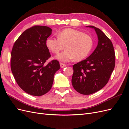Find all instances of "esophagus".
Returning <instances> with one entry per match:
<instances>
[{
  "instance_id": "34e87169",
  "label": "esophagus",
  "mask_w": 129,
  "mask_h": 129,
  "mask_svg": "<svg viewBox=\"0 0 129 129\" xmlns=\"http://www.w3.org/2000/svg\"><path fill=\"white\" fill-rule=\"evenodd\" d=\"M60 65L61 68H64L65 67H66V66H67V65H66V64H64L63 63H61L60 64Z\"/></svg>"
}]
</instances>
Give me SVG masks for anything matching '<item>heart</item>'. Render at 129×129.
Returning a JSON list of instances; mask_svg holds the SVG:
<instances>
[{
	"label": "heart",
	"mask_w": 129,
	"mask_h": 129,
	"mask_svg": "<svg viewBox=\"0 0 129 129\" xmlns=\"http://www.w3.org/2000/svg\"><path fill=\"white\" fill-rule=\"evenodd\" d=\"M47 48L58 54L64 47V52L58 54L56 58L62 62H68L75 58L76 61L84 59L90 53L93 39L88 34L73 28H66L57 33V38L49 37L46 41Z\"/></svg>",
	"instance_id": "obj_1"
}]
</instances>
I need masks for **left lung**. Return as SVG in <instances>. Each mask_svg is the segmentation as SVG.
Instances as JSON below:
<instances>
[{
  "mask_svg": "<svg viewBox=\"0 0 129 129\" xmlns=\"http://www.w3.org/2000/svg\"><path fill=\"white\" fill-rule=\"evenodd\" d=\"M94 29L98 44L92 53L85 60L73 66L72 83L78 92L90 95L99 91L108 83L115 65V54L111 40L102 30Z\"/></svg>",
  "mask_w": 129,
  "mask_h": 129,
  "instance_id": "8db88e82",
  "label": "left lung"
}]
</instances>
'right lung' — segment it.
<instances>
[{
  "label": "right lung",
  "instance_id": "obj_1",
  "mask_svg": "<svg viewBox=\"0 0 129 129\" xmlns=\"http://www.w3.org/2000/svg\"><path fill=\"white\" fill-rule=\"evenodd\" d=\"M52 29L46 26H34L26 29L15 42L11 52V68L18 85L33 96L45 95L51 89L54 74L60 68L50 57L46 41Z\"/></svg>",
  "mask_w": 129,
  "mask_h": 129
}]
</instances>
